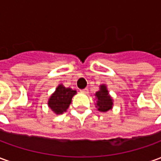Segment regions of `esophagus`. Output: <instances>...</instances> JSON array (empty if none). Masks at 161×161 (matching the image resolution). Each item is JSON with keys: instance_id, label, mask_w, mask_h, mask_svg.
I'll return each mask as SVG.
<instances>
[{"instance_id": "34e87169", "label": "esophagus", "mask_w": 161, "mask_h": 161, "mask_svg": "<svg viewBox=\"0 0 161 161\" xmlns=\"http://www.w3.org/2000/svg\"><path fill=\"white\" fill-rule=\"evenodd\" d=\"M80 91L82 93H84V94H88V93H89L88 89H83V90H80Z\"/></svg>"}]
</instances>
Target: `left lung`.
<instances>
[{"label":"left lung","mask_w":161,"mask_h":161,"mask_svg":"<svg viewBox=\"0 0 161 161\" xmlns=\"http://www.w3.org/2000/svg\"><path fill=\"white\" fill-rule=\"evenodd\" d=\"M96 97L97 99V107L99 111L106 112L112 108L113 102L105 85H101L100 91L96 93Z\"/></svg>","instance_id":"obj_1"}]
</instances>
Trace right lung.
Wrapping results in <instances>:
<instances>
[{
    "label": "right lung",
    "mask_w": 161,
    "mask_h": 161,
    "mask_svg": "<svg viewBox=\"0 0 161 161\" xmlns=\"http://www.w3.org/2000/svg\"><path fill=\"white\" fill-rule=\"evenodd\" d=\"M76 93V91H73L70 88H65L60 84L50 97L48 105L57 115L62 114L68 108L71 103V98Z\"/></svg>",
    "instance_id": "right-lung-1"
}]
</instances>
